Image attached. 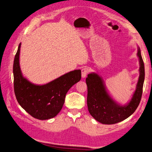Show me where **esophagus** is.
<instances>
[{
	"instance_id": "esophagus-1",
	"label": "esophagus",
	"mask_w": 152,
	"mask_h": 152,
	"mask_svg": "<svg viewBox=\"0 0 152 152\" xmlns=\"http://www.w3.org/2000/svg\"><path fill=\"white\" fill-rule=\"evenodd\" d=\"M88 72V69L87 68H83L81 69V77H82V78H85L86 77Z\"/></svg>"
}]
</instances>
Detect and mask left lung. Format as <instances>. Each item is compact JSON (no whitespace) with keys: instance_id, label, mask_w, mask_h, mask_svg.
Segmentation results:
<instances>
[{"instance_id":"1","label":"left lung","mask_w":152,"mask_h":152,"mask_svg":"<svg viewBox=\"0 0 152 152\" xmlns=\"http://www.w3.org/2000/svg\"><path fill=\"white\" fill-rule=\"evenodd\" d=\"M137 56L140 65L139 80L130 102L124 105L116 102L108 94L102 77L94 72L88 75L86 78L88 110L98 122L105 124L118 123L128 118L137 109L141 99L145 75V66L139 47Z\"/></svg>"}]
</instances>
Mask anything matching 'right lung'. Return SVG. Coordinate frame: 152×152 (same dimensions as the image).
<instances>
[{"label":"right lung","mask_w":152,"mask_h":152,"mask_svg":"<svg viewBox=\"0 0 152 152\" xmlns=\"http://www.w3.org/2000/svg\"><path fill=\"white\" fill-rule=\"evenodd\" d=\"M18 45L13 63L14 91L18 103L33 118L45 120L55 117L61 110L65 96L72 85L81 80V71L75 70L44 85H36L22 75Z\"/></svg>","instance_id":"add662e5"}]
</instances>
